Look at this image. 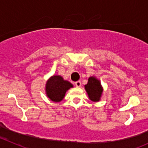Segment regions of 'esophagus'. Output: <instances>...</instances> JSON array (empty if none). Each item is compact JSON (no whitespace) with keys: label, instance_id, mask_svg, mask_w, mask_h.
Here are the masks:
<instances>
[{"label":"esophagus","instance_id":"obj_1","mask_svg":"<svg viewBox=\"0 0 148 148\" xmlns=\"http://www.w3.org/2000/svg\"><path fill=\"white\" fill-rule=\"evenodd\" d=\"M75 85H76V87H79L80 86H81V82H80V81L76 82H75Z\"/></svg>","mask_w":148,"mask_h":148}]
</instances>
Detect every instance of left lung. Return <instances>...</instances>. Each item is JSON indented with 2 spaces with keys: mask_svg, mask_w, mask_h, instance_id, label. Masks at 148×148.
Wrapping results in <instances>:
<instances>
[{
  "mask_svg": "<svg viewBox=\"0 0 148 148\" xmlns=\"http://www.w3.org/2000/svg\"><path fill=\"white\" fill-rule=\"evenodd\" d=\"M86 92H87L88 97L92 101L97 102L100 100L103 93L100 82L95 77H90L88 79V82L84 85Z\"/></svg>",
  "mask_w": 148,
  "mask_h": 148,
  "instance_id": "8db88e82",
  "label": "left lung"
}]
</instances>
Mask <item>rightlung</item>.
<instances>
[{
  "mask_svg": "<svg viewBox=\"0 0 148 148\" xmlns=\"http://www.w3.org/2000/svg\"><path fill=\"white\" fill-rule=\"evenodd\" d=\"M73 87L69 82L64 80L59 75H53L47 81L45 85L46 95L52 101L60 102L64 99L69 89Z\"/></svg>",
  "mask_w": 148,
  "mask_h": 148,
  "instance_id": "1",
  "label": "right lung"
}]
</instances>
